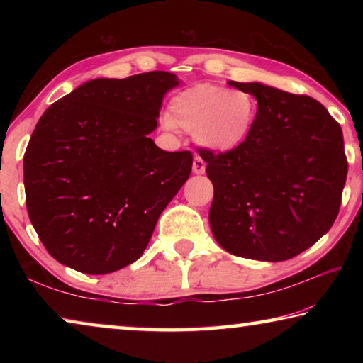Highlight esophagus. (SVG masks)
Here are the masks:
<instances>
[{
    "instance_id": "esophagus-1",
    "label": "esophagus",
    "mask_w": 363,
    "mask_h": 363,
    "mask_svg": "<svg viewBox=\"0 0 363 363\" xmlns=\"http://www.w3.org/2000/svg\"><path fill=\"white\" fill-rule=\"evenodd\" d=\"M192 169H194V173H195V174H203V173H205V169H206V163L203 162V158L199 157V155H195V158H194V164H192Z\"/></svg>"
}]
</instances>
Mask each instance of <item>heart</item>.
Wrapping results in <instances>:
<instances>
[{
    "mask_svg": "<svg viewBox=\"0 0 363 363\" xmlns=\"http://www.w3.org/2000/svg\"><path fill=\"white\" fill-rule=\"evenodd\" d=\"M257 116V101L248 91L201 83L177 93L169 101L167 128L194 131L200 145L230 152L248 139Z\"/></svg>",
    "mask_w": 363,
    "mask_h": 363,
    "instance_id": "heart-1",
    "label": "heart"
}]
</instances>
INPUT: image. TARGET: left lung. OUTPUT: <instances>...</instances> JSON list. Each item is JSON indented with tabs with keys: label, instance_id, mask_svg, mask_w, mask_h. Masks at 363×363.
<instances>
[{
	"label": "left lung",
	"instance_id": "1",
	"mask_svg": "<svg viewBox=\"0 0 363 363\" xmlns=\"http://www.w3.org/2000/svg\"><path fill=\"white\" fill-rule=\"evenodd\" d=\"M229 84L256 97L257 116L240 147L199 152L214 187L213 235L235 256L291 259L325 235L340 211L347 176L341 126L309 96Z\"/></svg>",
	"mask_w": 363,
	"mask_h": 363
}]
</instances>
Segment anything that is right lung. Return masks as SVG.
Returning a JSON list of instances; mask_svg holds the SVG:
<instances>
[{
	"instance_id": "obj_1",
	"label": "right lung",
	"mask_w": 363,
	"mask_h": 363,
	"mask_svg": "<svg viewBox=\"0 0 363 363\" xmlns=\"http://www.w3.org/2000/svg\"><path fill=\"white\" fill-rule=\"evenodd\" d=\"M177 84L169 72L96 78L43 113L23 155V186L54 259L101 275L143 256L192 171L189 150L164 152L149 138Z\"/></svg>"
}]
</instances>
